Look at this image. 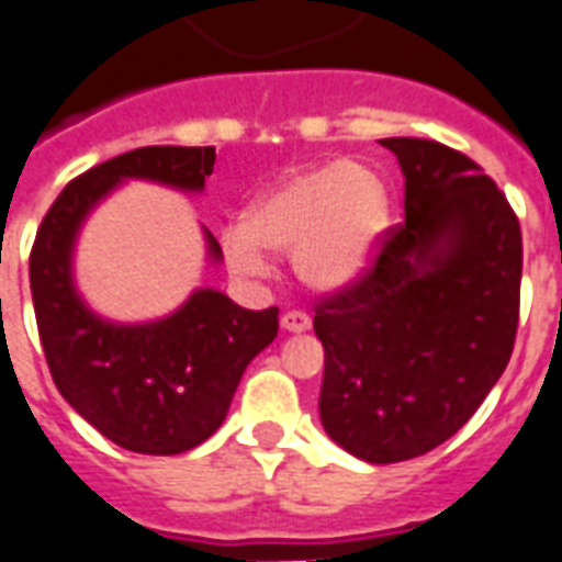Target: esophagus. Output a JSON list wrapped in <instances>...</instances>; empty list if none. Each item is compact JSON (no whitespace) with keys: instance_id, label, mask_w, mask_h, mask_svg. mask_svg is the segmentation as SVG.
Returning a JSON list of instances; mask_svg holds the SVG:
<instances>
[{"instance_id":"esophagus-1","label":"esophagus","mask_w":562,"mask_h":562,"mask_svg":"<svg viewBox=\"0 0 562 562\" xmlns=\"http://www.w3.org/2000/svg\"><path fill=\"white\" fill-rule=\"evenodd\" d=\"M282 329H289V333H306V329L312 327V318L306 315V312H300V310H291L285 312L280 318Z\"/></svg>"}]
</instances>
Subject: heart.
Listing matches in <instances>:
<instances>
[{
    "label": "heart",
    "instance_id": "heart-1",
    "mask_svg": "<svg viewBox=\"0 0 562 562\" xmlns=\"http://www.w3.org/2000/svg\"><path fill=\"white\" fill-rule=\"evenodd\" d=\"M389 221V194L371 167L327 161L294 170L256 196L244 221L224 226L221 250L247 277L271 268L268 250H294V271L310 289L341 291L371 268Z\"/></svg>",
    "mask_w": 562,
    "mask_h": 562
}]
</instances>
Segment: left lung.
<instances>
[{
	"mask_svg": "<svg viewBox=\"0 0 562 562\" xmlns=\"http://www.w3.org/2000/svg\"><path fill=\"white\" fill-rule=\"evenodd\" d=\"M404 170V224L362 277L315 306L321 424L366 462L451 439L498 383L519 327L521 229L481 167L424 138H383Z\"/></svg>",
	"mask_w": 562,
	"mask_h": 562,
	"instance_id": "left-lung-1",
	"label": "left lung"
}]
</instances>
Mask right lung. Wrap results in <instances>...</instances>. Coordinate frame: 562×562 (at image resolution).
<instances>
[{
  "mask_svg": "<svg viewBox=\"0 0 562 562\" xmlns=\"http://www.w3.org/2000/svg\"><path fill=\"white\" fill-rule=\"evenodd\" d=\"M214 147H140L91 167L43 217L29 259L34 318L46 366L64 401L105 439L170 457L224 424L244 368L280 329V310L252 312L214 289H196L167 318L114 324L85 306L72 282V247L85 217L123 179L203 191ZM214 262L221 244L205 229Z\"/></svg>",
  "mask_w": 562,
  "mask_h": 562,
  "instance_id": "add662e5",
  "label": "right lung"
}]
</instances>
